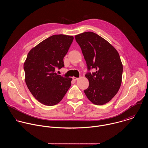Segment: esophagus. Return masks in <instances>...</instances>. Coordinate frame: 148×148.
Returning a JSON list of instances; mask_svg holds the SVG:
<instances>
[{"instance_id":"esophagus-1","label":"esophagus","mask_w":148,"mask_h":148,"mask_svg":"<svg viewBox=\"0 0 148 148\" xmlns=\"http://www.w3.org/2000/svg\"><path fill=\"white\" fill-rule=\"evenodd\" d=\"M72 79H73L74 81H76V80H78L79 78H77V77H72Z\"/></svg>"}]
</instances>
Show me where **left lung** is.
Listing matches in <instances>:
<instances>
[{
  "instance_id": "1",
  "label": "left lung",
  "mask_w": 148,
  "mask_h": 148,
  "mask_svg": "<svg viewBox=\"0 0 148 148\" xmlns=\"http://www.w3.org/2000/svg\"><path fill=\"white\" fill-rule=\"evenodd\" d=\"M75 38L82 49L88 69L96 70L85 75L89 83L84 90L85 94L93 104L104 105L113 98L121 85L123 66L119 52L94 32H85Z\"/></svg>"
}]
</instances>
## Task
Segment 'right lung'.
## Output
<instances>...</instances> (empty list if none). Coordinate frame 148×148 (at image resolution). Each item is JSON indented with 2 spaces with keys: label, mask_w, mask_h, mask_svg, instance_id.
<instances>
[{
  "label": "right lung",
  "mask_w": 148,
  "mask_h": 148,
  "mask_svg": "<svg viewBox=\"0 0 148 148\" xmlns=\"http://www.w3.org/2000/svg\"><path fill=\"white\" fill-rule=\"evenodd\" d=\"M73 36L55 35L32 48L24 63L25 82L33 96L45 106H55L63 99L71 85V77L55 73L64 66V57Z\"/></svg>",
  "instance_id": "obj_1"
}]
</instances>
